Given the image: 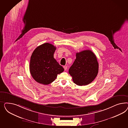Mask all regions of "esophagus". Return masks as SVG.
I'll use <instances>...</instances> for the list:
<instances>
[{"mask_svg":"<svg viewBox=\"0 0 128 128\" xmlns=\"http://www.w3.org/2000/svg\"><path fill=\"white\" fill-rule=\"evenodd\" d=\"M63 68H64V70H67V66H63Z\"/></svg>","mask_w":128,"mask_h":128,"instance_id":"1","label":"esophagus"}]
</instances>
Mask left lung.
Returning <instances> with one entry per match:
<instances>
[{
    "mask_svg": "<svg viewBox=\"0 0 128 128\" xmlns=\"http://www.w3.org/2000/svg\"><path fill=\"white\" fill-rule=\"evenodd\" d=\"M98 63L96 55L89 50L76 54V58L69 69V73L76 85H86L97 76Z\"/></svg>",
    "mask_w": 128,
    "mask_h": 128,
    "instance_id": "1",
    "label": "left lung"
}]
</instances>
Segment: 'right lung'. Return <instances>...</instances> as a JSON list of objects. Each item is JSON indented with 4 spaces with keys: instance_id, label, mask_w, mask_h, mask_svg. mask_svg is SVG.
Instances as JSON below:
<instances>
[{
    "instance_id": "obj_1",
    "label": "right lung",
    "mask_w": 128,
    "mask_h": 128,
    "mask_svg": "<svg viewBox=\"0 0 128 128\" xmlns=\"http://www.w3.org/2000/svg\"><path fill=\"white\" fill-rule=\"evenodd\" d=\"M56 47L49 43H44L33 51L31 55L30 70L35 81L41 84L47 85L54 81L64 70L54 58Z\"/></svg>"
}]
</instances>
